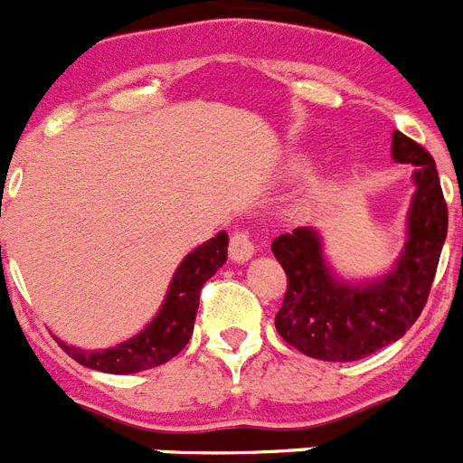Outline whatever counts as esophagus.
I'll list each match as a JSON object with an SVG mask.
<instances>
[{
    "label": "esophagus",
    "mask_w": 463,
    "mask_h": 463,
    "mask_svg": "<svg viewBox=\"0 0 463 463\" xmlns=\"http://www.w3.org/2000/svg\"><path fill=\"white\" fill-rule=\"evenodd\" d=\"M228 253H231L232 260L237 262H247L249 258L256 253V244H253V237L247 228H235V231L231 232Z\"/></svg>",
    "instance_id": "34e87169"
}]
</instances>
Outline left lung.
Instances as JSON below:
<instances>
[{
  "label": "left lung",
  "instance_id": "obj_1",
  "mask_svg": "<svg viewBox=\"0 0 463 463\" xmlns=\"http://www.w3.org/2000/svg\"><path fill=\"white\" fill-rule=\"evenodd\" d=\"M392 156L413 164L418 191L408 212V241L397 268L372 283H344L325 265L320 237L295 228L272 241L288 286L274 316L277 332L304 355L353 362L402 339L422 314L448 235V205L431 154L394 131Z\"/></svg>",
  "mask_w": 463,
  "mask_h": 463
}]
</instances>
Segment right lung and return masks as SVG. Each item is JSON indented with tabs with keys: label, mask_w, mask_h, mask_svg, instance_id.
I'll list each match as a JSON object with an SVG mask.
<instances>
[{
	"label": "right lung",
	"mask_w": 463,
	"mask_h": 463,
	"mask_svg": "<svg viewBox=\"0 0 463 463\" xmlns=\"http://www.w3.org/2000/svg\"><path fill=\"white\" fill-rule=\"evenodd\" d=\"M228 256V235L219 232L210 241L191 251L182 260L170 283L165 302L156 318L140 335L106 351H80L57 341L61 351L82 366L106 373H136L165 364L189 344L194 335L195 314L201 302V288L207 279L222 268Z\"/></svg>",
	"instance_id": "1"
}]
</instances>
